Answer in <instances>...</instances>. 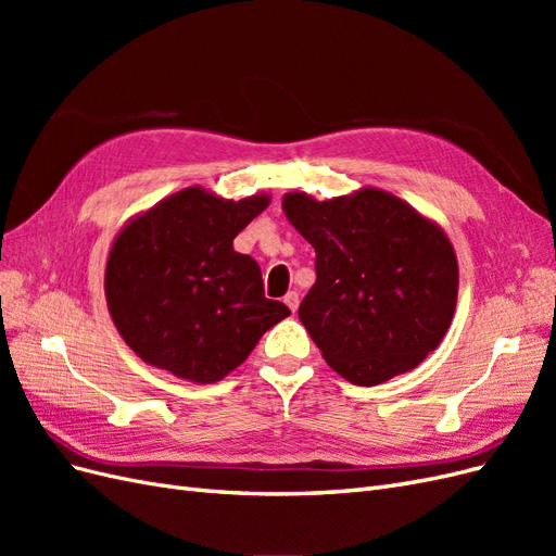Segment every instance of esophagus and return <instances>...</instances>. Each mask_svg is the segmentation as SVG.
Listing matches in <instances>:
<instances>
[{
    "instance_id": "esophagus-1",
    "label": "esophagus",
    "mask_w": 556,
    "mask_h": 556,
    "mask_svg": "<svg viewBox=\"0 0 556 556\" xmlns=\"http://www.w3.org/2000/svg\"><path fill=\"white\" fill-rule=\"evenodd\" d=\"M285 304H288V308H290L292 313H296V308H299V294H296L294 290L285 294Z\"/></svg>"
}]
</instances>
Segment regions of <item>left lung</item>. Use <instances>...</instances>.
Returning <instances> with one entry per match:
<instances>
[{"label":"left lung","mask_w":556,"mask_h":556,"mask_svg":"<svg viewBox=\"0 0 556 556\" xmlns=\"http://www.w3.org/2000/svg\"><path fill=\"white\" fill-rule=\"evenodd\" d=\"M282 211L315 248L317 278L299 319L336 374L380 384L441 345L459 264L439 223L371 185L327 201L288 192Z\"/></svg>","instance_id":"1"}]
</instances>
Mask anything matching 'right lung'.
I'll list each match as a JSON object with an SVG mask.
<instances>
[{
	"instance_id": "obj_1",
	"label": "right lung",
	"mask_w": 556,
	"mask_h": 556,
	"mask_svg": "<svg viewBox=\"0 0 556 556\" xmlns=\"http://www.w3.org/2000/svg\"><path fill=\"white\" fill-rule=\"evenodd\" d=\"M271 204L190 185L125 223L106 257L113 325L137 355L197 384L241 366L290 308L264 296L260 264L233 239Z\"/></svg>"
}]
</instances>
